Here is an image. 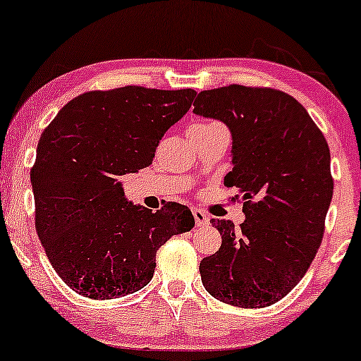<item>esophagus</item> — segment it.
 I'll return each mask as SVG.
<instances>
[{
  "mask_svg": "<svg viewBox=\"0 0 361 361\" xmlns=\"http://www.w3.org/2000/svg\"><path fill=\"white\" fill-rule=\"evenodd\" d=\"M193 217H195V224H197V227H204L210 224V217L200 209H193Z\"/></svg>",
  "mask_w": 361,
  "mask_h": 361,
  "instance_id": "1",
  "label": "esophagus"
}]
</instances>
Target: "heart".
<instances>
[{
	"mask_svg": "<svg viewBox=\"0 0 361 361\" xmlns=\"http://www.w3.org/2000/svg\"><path fill=\"white\" fill-rule=\"evenodd\" d=\"M217 126V123H197V126H193L195 128H209V127H214Z\"/></svg>",
	"mask_w": 361,
	"mask_h": 361,
	"instance_id": "b5f03b06",
	"label": "heart"
}]
</instances>
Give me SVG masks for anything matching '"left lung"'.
I'll use <instances>...</instances> for the list:
<instances>
[{
    "mask_svg": "<svg viewBox=\"0 0 361 361\" xmlns=\"http://www.w3.org/2000/svg\"><path fill=\"white\" fill-rule=\"evenodd\" d=\"M193 106L229 127L233 171L224 185L238 190L246 215L241 229L210 221L222 244L202 259V283L226 304L268 307L299 283L321 246L333 198L329 147L283 91L229 85L198 93Z\"/></svg>",
    "mask_w": 361,
    "mask_h": 361,
    "instance_id": "1",
    "label": "left lung"
}]
</instances>
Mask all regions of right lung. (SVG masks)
<instances>
[{
  "instance_id": "obj_1",
  "label": "right lung",
  "mask_w": 361,
  "mask_h": 361,
  "mask_svg": "<svg viewBox=\"0 0 361 361\" xmlns=\"http://www.w3.org/2000/svg\"><path fill=\"white\" fill-rule=\"evenodd\" d=\"M195 94L142 86L88 91L40 135L30 171L35 229L54 270L80 295L109 300L144 288L157 250L193 229L188 207L134 205L120 180L152 163Z\"/></svg>"
}]
</instances>
